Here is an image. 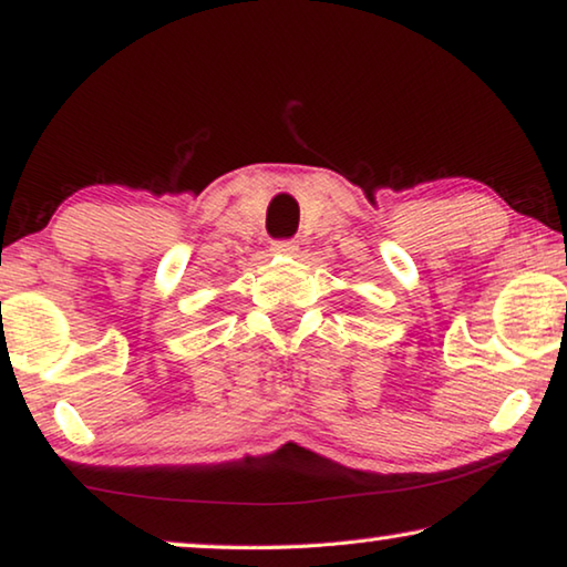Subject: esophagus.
Listing matches in <instances>:
<instances>
[{"label": "esophagus", "instance_id": "obj_1", "mask_svg": "<svg viewBox=\"0 0 567 567\" xmlns=\"http://www.w3.org/2000/svg\"><path fill=\"white\" fill-rule=\"evenodd\" d=\"M272 252L275 255H285V257H292L297 252V245L292 239H275L272 243Z\"/></svg>", "mask_w": 567, "mask_h": 567}]
</instances>
